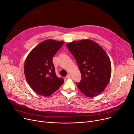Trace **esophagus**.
Listing matches in <instances>:
<instances>
[{"instance_id":"esophagus-1","label":"esophagus","mask_w":134,"mask_h":134,"mask_svg":"<svg viewBox=\"0 0 134 134\" xmlns=\"http://www.w3.org/2000/svg\"><path fill=\"white\" fill-rule=\"evenodd\" d=\"M70 76H71V75H70L69 74H68L67 75V76H66V78H69Z\"/></svg>"}]
</instances>
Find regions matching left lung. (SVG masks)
I'll return each instance as SVG.
<instances>
[{
    "label": "left lung",
    "mask_w": 134,
    "mask_h": 134,
    "mask_svg": "<svg viewBox=\"0 0 134 134\" xmlns=\"http://www.w3.org/2000/svg\"><path fill=\"white\" fill-rule=\"evenodd\" d=\"M73 55L81 74L76 83L81 92L87 97L100 94L110 80L111 64L103 48L89 39L73 41L66 44Z\"/></svg>",
    "instance_id": "obj_1"
}]
</instances>
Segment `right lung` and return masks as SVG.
<instances>
[{
  "label": "right lung",
  "instance_id": "obj_1",
  "mask_svg": "<svg viewBox=\"0 0 134 134\" xmlns=\"http://www.w3.org/2000/svg\"><path fill=\"white\" fill-rule=\"evenodd\" d=\"M64 42L47 40L41 42L28 54L24 63V74L29 86L40 96L48 97L64 82L55 72L52 59Z\"/></svg>",
  "mask_w": 134,
  "mask_h": 134
}]
</instances>
